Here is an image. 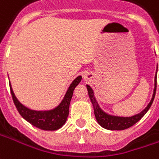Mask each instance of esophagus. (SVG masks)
<instances>
[{
  "mask_svg": "<svg viewBox=\"0 0 159 159\" xmlns=\"http://www.w3.org/2000/svg\"><path fill=\"white\" fill-rule=\"evenodd\" d=\"M88 76H89V74H85V75L83 76V77H84V79H87Z\"/></svg>",
  "mask_w": 159,
  "mask_h": 159,
  "instance_id": "esophagus-1",
  "label": "esophagus"
}]
</instances>
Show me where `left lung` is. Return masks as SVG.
I'll return each mask as SVG.
<instances>
[{"label": "left lung", "mask_w": 159, "mask_h": 159, "mask_svg": "<svg viewBox=\"0 0 159 159\" xmlns=\"http://www.w3.org/2000/svg\"><path fill=\"white\" fill-rule=\"evenodd\" d=\"M157 70H156L155 78H154V89H153L152 97L151 99L150 102L148 103L146 107L144 108L140 113L134 114L133 116H129V117L112 115V114H107L105 111H103L99 105L98 102L96 101V98L95 97V93L92 89V88L87 84L89 96V99L92 102V105L94 107V113H95V119H96L99 125L105 129L114 131V130L126 129V128H129L132 126H134V124H136L147 113V111L149 110V108L152 104L153 100L155 97V94H156V88H157Z\"/></svg>", "instance_id": "1"}]
</instances>
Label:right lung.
<instances>
[{"instance_id": "obj_1", "label": "right lung", "mask_w": 159, "mask_h": 159, "mask_svg": "<svg viewBox=\"0 0 159 159\" xmlns=\"http://www.w3.org/2000/svg\"><path fill=\"white\" fill-rule=\"evenodd\" d=\"M81 80H82L81 76H78L76 79H74V81L70 83L61 102L56 107L50 110H33L24 106L16 98L13 89L11 87V83H9V86L14 105L20 114L26 121H28L33 126H36L39 129L45 130V131H55L61 128L67 120L69 115V107L73 95V91L75 88L79 84Z\"/></svg>"}]
</instances>
